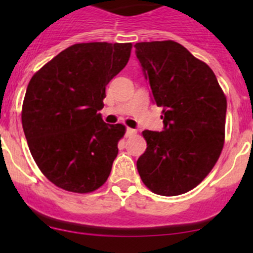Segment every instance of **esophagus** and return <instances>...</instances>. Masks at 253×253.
<instances>
[{"instance_id": "1", "label": "esophagus", "mask_w": 253, "mask_h": 253, "mask_svg": "<svg viewBox=\"0 0 253 253\" xmlns=\"http://www.w3.org/2000/svg\"><path fill=\"white\" fill-rule=\"evenodd\" d=\"M133 134H136V129L127 127V128H126V136L131 137V136H133Z\"/></svg>"}]
</instances>
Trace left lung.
Segmentation results:
<instances>
[{
    "label": "left lung",
    "instance_id": "1",
    "mask_svg": "<svg viewBox=\"0 0 253 253\" xmlns=\"http://www.w3.org/2000/svg\"><path fill=\"white\" fill-rule=\"evenodd\" d=\"M134 47L164 124L162 132L143 131L147 149L137 169L157 195H182L202 182L219 159L226 98L211 67L178 42H137Z\"/></svg>",
    "mask_w": 253,
    "mask_h": 253
}]
</instances>
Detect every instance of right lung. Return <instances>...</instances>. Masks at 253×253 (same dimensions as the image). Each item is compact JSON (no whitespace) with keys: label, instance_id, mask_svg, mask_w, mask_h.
<instances>
[{"label":"right lung","instance_id":"1","mask_svg":"<svg viewBox=\"0 0 253 253\" xmlns=\"http://www.w3.org/2000/svg\"><path fill=\"white\" fill-rule=\"evenodd\" d=\"M131 48V42L75 44L30 79L23 129L35 163L57 187L88 193L108 180L126 128L105 124L98 111Z\"/></svg>","mask_w":253,"mask_h":253}]
</instances>
